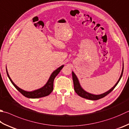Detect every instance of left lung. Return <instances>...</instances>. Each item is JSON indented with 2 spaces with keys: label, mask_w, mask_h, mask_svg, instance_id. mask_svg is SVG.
<instances>
[{
  "label": "left lung",
  "mask_w": 129,
  "mask_h": 129,
  "mask_svg": "<svg viewBox=\"0 0 129 129\" xmlns=\"http://www.w3.org/2000/svg\"><path fill=\"white\" fill-rule=\"evenodd\" d=\"M123 68H122V73H121V75L119 78L118 81L117 82L115 86H114L113 87L109 90L108 91L106 92L103 94H102L100 95H94V94H92L90 93H87V92L85 91L80 86L79 81L78 79H77V77H76V75L74 74V72H72V79H73V81H74V90L76 93L79 95V96H80L82 98L87 99H90V100H93V101H96V100H98L99 99H101L103 98V97L106 96L107 95H108L109 93H110L113 90L115 89V87L116 86V85L118 84V83L120 81V80L121 78V77L122 76V74H123Z\"/></svg>",
  "instance_id": "left-lung-1"
}]
</instances>
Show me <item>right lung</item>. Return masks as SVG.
<instances>
[{"label":"right lung","instance_id":"1","mask_svg":"<svg viewBox=\"0 0 129 129\" xmlns=\"http://www.w3.org/2000/svg\"><path fill=\"white\" fill-rule=\"evenodd\" d=\"M63 65L59 67L58 69H57L56 70H55V71L52 73L49 77V80H48V82H47V84H46L44 86L42 87V88L36 90H34L33 91H26L19 88V87H18L13 81H12V80L9 76L8 73L7 72V75H8V77H9V80H10V81H11L12 84L17 89V90H18L23 95L28 98H39L47 96L52 93L53 90V82H54L55 77L57 76V75L58 74H59V72L60 71V70L62 69V68L63 67Z\"/></svg>","mask_w":129,"mask_h":129}]
</instances>
